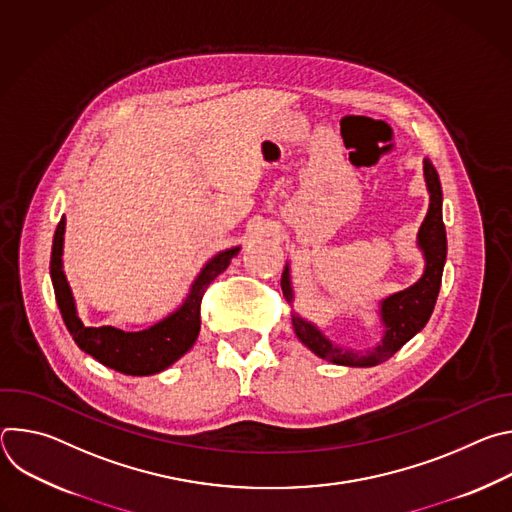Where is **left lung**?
<instances>
[{"instance_id": "1", "label": "left lung", "mask_w": 512, "mask_h": 512, "mask_svg": "<svg viewBox=\"0 0 512 512\" xmlns=\"http://www.w3.org/2000/svg\"><path fill=\"white\" fill-rule=\"evenodd\" d=\"M423 174L429 190V210L417 235V245L425 255V271L421 279L415 285L381 302V320L385 324V336L383 342H379L375 348L367 352L340 348L332 344L314 324L302 320L300 316L291 318L298 338L320 358L344 364V367H375V364H381L387 358H391L405 342H409L427 324L435 308L437 294H440L444 263L448 255V241L442 218V184L440 176H437L429 160L423 162ZM281 289L283 296L291 302L294 294H291L287 265L281 275Z\"/></svg>"}]
</instances>
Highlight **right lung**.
<instances>
[{"label": "right lung", "mask_w": 512, "mask_h": 512, "mask_svg": "<svg viewBox=\"0 0 512 512\" xmlns=\"http://www.w3.org/2000/svg\"><path fill=\"white\" fill-rule=\"evenodd\" d=\"M62 239L64 216L60 218L52 241L50 277L58 310L72 340L77 342L81 350L105 364V367L133 377L160 373L192 348L200 332V304L204 291L218 273H223L229 267L231 259L239 253V247H235L212 257L196 277L188 298L174 314L145 330L125 332L113 326L89 328L81 322L62 271Z\"/></svg>", "instance_id": "add662e5"}]
</instances>
